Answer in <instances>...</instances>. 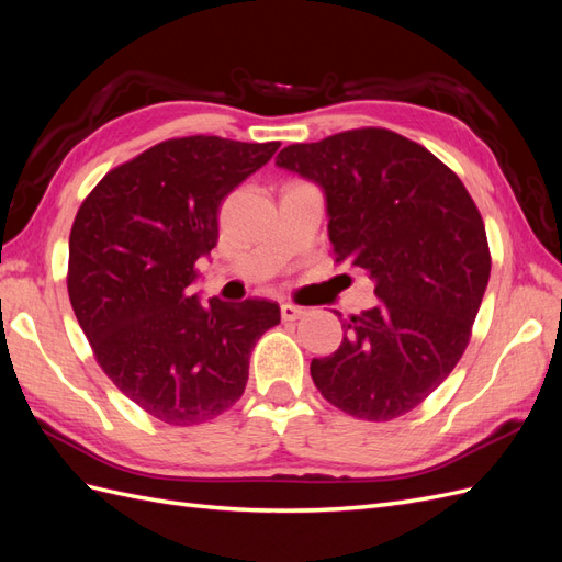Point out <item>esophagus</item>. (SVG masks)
Wrapping results in <instances>:
<instances>
[{
	"instance_id": "34e87169",
	"label": "esophagus",
	"mask_w": 562,
	"mask_h": 562,
	"mask_svg": "<svg viewBox=\"0 0 562 562\" xmlns=\"http://www.w3.org/2000/svg\"><path fill=\"white\" fill-rule=\"evenodd\" d=\"M302 316H304V310L297 307V304H291V302L281 304V318H283V321H297V318H302Z\"/></svg>"
}]
</instances>
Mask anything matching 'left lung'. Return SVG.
Instances as JSON below:
<instances>
[{
    "mask_svg": "<svg viewBox=\"0 0 562 562\" xmlns=\"http://www.w3.org/2000/svg\"><path fill=\"white\" fill-rule=\"evenodd\" d=\"M277 166L326 194L335 262L375 281L380 300L342 323L312 361L321 396L351 417L411 413L462 359L490 279L483 217L454 171L389 128L288 145Z\"/></svg>",
    "mask_w": 562,
    "mask_h": 562,
    "instance_id": "8db88e82",
    "label": "left lung"
}]
</instances>
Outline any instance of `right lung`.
Segmentation results:
<instances>
[{
	"label": "right lung",
	"instance_id": "1",
	"mask_svg": "<svg viewBox=\"0 0 562 562\" xmlns=\"http://www.w3.org/2000/svg\"><path fill=\"white\" fill-rule=\"evenodd\" d=\"M281 143L187 135L112 168L70 232L67 293L98 366L151 417L209 422L241 398L277 302L201 304L196 260L217 244L220 203Z\"/></svg>",
	"mask_w": 562,
	"mask_h": 562
}]
</instances>
